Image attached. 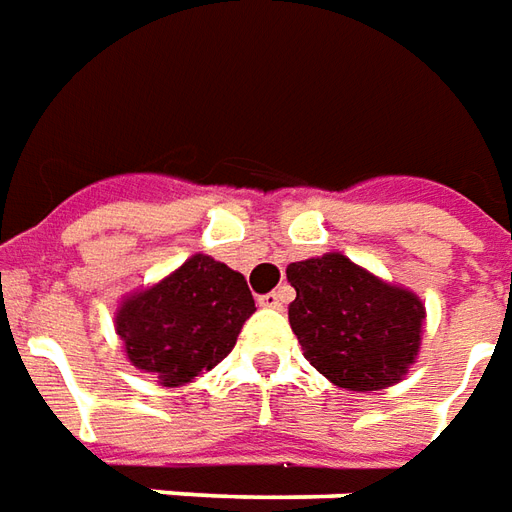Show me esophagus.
<instances>
[{
  "label": "esophagus",
  "mask_w": 512,
  "mask_h": 512,
  "mask_svg": "<svg viewBox=\"0 0 512 512\" xmlns=\"http://www.w3.org/2000/svg\"><path fill=\"white\" fill-rule=\"evenodd\" d=\"M284 303H286V292H267V295L259 297V306L275 308V311H278V308H284Z\"/></svg>",
  "instance_id": "34e87169"
}]
</instances>
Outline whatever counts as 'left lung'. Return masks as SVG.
<instances>
[{"mask_svg": "<svg viewBox=\"0 0 512 512\" xmlns=\"http://www.w3.org/2000/svg\"><path fill=\"white\" fill-rule=\"evenodd\" d=\"M286 281L297 292L289 325L308 364L333 386L380 391L408 375L427 317L416 292L383 281L336 250L292 262Z\"/></svg>", "mask_w": 512, "mask_h": 512, "instance_id": "1", "label": "left lung"}]
</instances>
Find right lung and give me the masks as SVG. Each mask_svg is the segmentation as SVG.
Wrapping results in <instances>:
<instances>
[{"instance_id": "obj_1", "label": "right lung", "mask_w": 512, "mask_h": 512, "mask_svg": "<svg viewBox=\"0 0 512 512\" xmlns=\"http://www.w3.org/2000/svg\"><path fill=\"white\" fill-rule=\"evenodd\" d=\"M256 311L245 275L195 253L157 284L123 295L115 311L129 364L179 389L226 358Z\"/></svg>"}]
</instances>
